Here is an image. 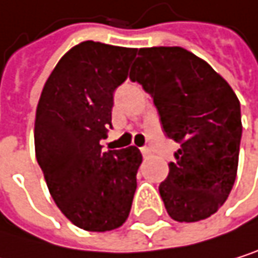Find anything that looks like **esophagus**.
I'll return each instance as SVG.
<instances>
[{
    "mask_svg": "<svg viewBox=\"0 0 258 258\" xmlns=\"http://www.w3.org/2000/svg\"><path fill=\"white\" fill-rule=\"evenodd\" d=\"M141 154H143L145 157H151L152 151H151V148H141Z\"/></svg>",
    "mask_w": 258,
    "mask_h": 258,
    "instance_id": "1",
    "label": "esophagus"
}]
</instances>
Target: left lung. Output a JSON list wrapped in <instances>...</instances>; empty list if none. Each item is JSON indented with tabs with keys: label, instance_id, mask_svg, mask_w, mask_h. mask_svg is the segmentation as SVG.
Listing matches in <instances>:
<instances>
[{
	"label": "left lung",
	"instance_id": "left-lung-1",
	"mask_svg": "<svg viewBox=\"0 0 258 258\" xmlns=\"http://www.w3.org/2000/svg\"><path fill=\"white\" fill-rule=\"evenodd\" d=\"M132 81L154 98L164 134L180 143L158 186L177 222L218 211L234 186L241 140L240 101L206 61L183 47L140 49Z\"/></svg>",
	"mask_w": 258,
	"mask_h": 258
}]
</instances>
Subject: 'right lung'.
<instances>
[{"mask_svg":"<svg viewBox=\"0 0 258 258\" xmlns=\"http://www.w3.org/2000/svg\"><path fill=\"white\" fill-rule=\"evenodd\" d=\"M135 55L137 49L80 43L58 61L38 101V164L59 211L84 231L117 229L131 212L143 157L135 146L103 152L100 141Z\"/></svg>","mask_w":258,"mask_h":258,"instance_id":"add662e5","label":"right lung"}]
</instances>
